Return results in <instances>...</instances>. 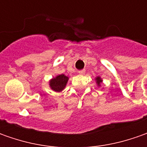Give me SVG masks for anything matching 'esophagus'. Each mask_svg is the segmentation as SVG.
<instances>
[{
	"instance_id": "esophagus-1",
	"label": "esophagus",
	"mask_w": 147,
	"mask_h": 147,
	"mask_svg": "<svg viewBox=\"0 0 147 147\" xmlns=\"http://www.w3.org/2000/svg\"><path fill=\"white\" fill-rule=\"evenodd\" d=\"M85 72H86L85 69H82V70L78 71V74H81V75H83V74H85Z\"/></svg>"
}]
</instances>
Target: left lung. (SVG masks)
<instances>
[{"instance_id":"left-lung-1","label":"left lung","mask_w":147,"mask_h":147,"mask_svg":"<svg viewBox=\"0 0 147 147\" xmlns=\"http://www.w3.org/2000/svg\"><path fill=\"white\" fill-rule=\"evenodd\" d=\"M96 83H97V85L100 87V83L102 82V79H101V78L99 76L96 77Z\"/></svg>"}]
</instances>
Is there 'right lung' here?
<instances>
[{"label":"right lung","instance_id":"obj_1","mask_svg":"<svg viewBox=\"0 0 147 147\" xmlns=\"http://www.w3.org/2000/svg\"><path fill=\"white\" fill-rule=\"evenodd\" d=\"M68 80H69L68 77L65 76V74H60V75H58L55 78H53L52 79H51L49 85H50V88L53 91L56 92H59L65 89V86L68 82Z\"/></svg>","mask_w":147,"mask_h":147}]
</instances>
